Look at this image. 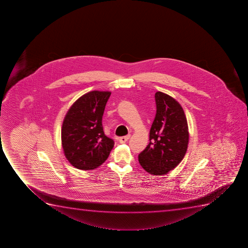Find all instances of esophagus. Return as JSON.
I'll list each match as a JSON object with an SVG mask.
<instances>
[{
  "label": "esophagus",
  "mask_w": 248,
  "mask_h": 248,
  "mask_svg": "<svg viewBox=\"0 0 248 248\" xmlns=\"http://www.w3.org/2000/svg\"><path fill=\"white\" fill-rule=\"evenodd\" d=\"M129 139H130V135L128 134V135H126V136L120 137V139H119V141H120V143H126Z\"/></svg>",
  "instance_id": "obj_1"
}]
</instances>
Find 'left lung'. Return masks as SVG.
I'll list each match as a JSON object with an SVG mask.
<instances>
[{
	"label": "left lung",
	"instance_id": "8db88e82",
	"mask_svg": "<svg viewBox=\"0 0 248 248\" xmlns=\"http://www.w3.org/2000/svg\"><path fill=\"white\" fill-rule=\"evenodd\" d=\"M156 114L149 132V143L139 155V162L153 175H164L178 166L186 155L188 127L184 109L173 98L155 93Z\"/></svg>",
	"mask_w": 248,
	"mask_h": 248
}]
</instances>
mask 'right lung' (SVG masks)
Segmentation results:
<instances>
[{
  "label": "right lung",
  "instance_id": "obj_1",
  "mask_svg": "<svg viewBox=\"0 0 248 248\" xmlns=\"http://www.w3.org/2000/svg\"><path fill=\"white\" fill-rule=\"evenodd\" d=\"M108 91H91L77 99L64 117L62 141L71 165L92 170L108 158L114 140L104 133L102 117L110 96Z\"/></svg>",
  "mask_w": 248,
  "mask_h": 248
}]
</instances>
